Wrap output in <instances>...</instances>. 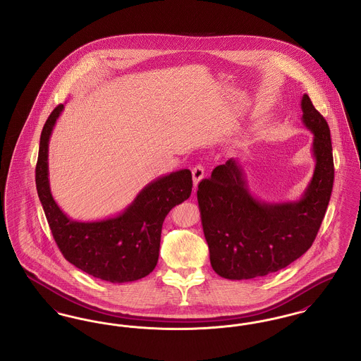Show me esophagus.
Listing matches in <instances>:
<instances>
[{
	"instance_id": "34e87169",
	"label": "esophagus",
	"mask_w": 361,
	"mask_h": 361,
	"mask_svg": "<svg viewBox=\"0 0 361 361\" xmlns=\"http://www.w3.org/2000/svg\"><path fill=\"white\" fill-rule=\"evenodd\" d=\"M192 177H193V185L196 188L199 185V183L204 178V168L202 165H196L192 169Z\"/></svg>"
}]
</instances>
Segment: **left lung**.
Listing matches in <instances>:
<instances>
[{"mask_svg": "<svg viewBox=\"0 0 361 361\" xmlns=\"http://www.w3.org/2000/svg\"><path fill=\"white\" fill-rule=\"evenodd\" d=\"M300 108L305 127L314 134L315 169L299 200H258L249 192L234 158L199 184L197 202L209 261L221 277L247 280L277 272L303 256L318 234L334 181L333 149L326 121L307 94Z\"/></svg>", "mask_w": 361, "mask_h": 361, "instance_id": "left-lung-1", "label": "left lung"}]
</instances>
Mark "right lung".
Returning a JSON list of instances; mask_svg holds the SVG:
<instances>
[{
	"label": "right lung",
	"instance_id": "add662e5",
	"mask_svg": "<svg viewBox=\"0 0 361 361\" xmlns=\"http://www.w3.org/2000/svg\"><path fill=\"white\" fill-rule=\"evenodd\" d=\"M62 111L63 104L52 111L43 127L35 171L39 200L52 237L63 257L87 275L109 283L139 280L157 265L162 224L173 207L190 196L192 173L181 169L155 178L118 216L94 222L73 221L55 203L49 181V140Z\"/></svg>",
	"mask_w": 361,
	"mask_h": 361
}]
</instances>
